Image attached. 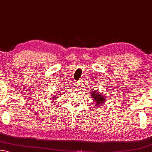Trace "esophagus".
I'll use <instances>...</instances> for the list:
<instances>
[{
    "label": "esophagus",
    "mask_w": 152,
    "mask_h": 152,
    "mask_svg": "<svg viewBox=\"0 0 152 152\" xmlns=\"http://www.w3.org/2000/svg\"><path fill=\"white\" fill-rule=\"evenodd\" d=\"M76 85H77V87H78V88H79V86H80V85H81V83H80V82H77Z\"/></svg>",
    "instance_id": "34e87169"
}]
</instances>
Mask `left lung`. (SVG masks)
Listing matches in <instances>:
<instances>
[{
	"label": "left lung",
	"mask_w": 152,
	"mask_h": 152,
	"mask_svg": "<svg viewBox=\"0 0 152 152\" xmlns=\"http://www.w3.org/2000/svg\"><path fill=\"white\" fill-rule=\"evenodd\" d=\"M99 90H93L91 92V96H92V99L94 101L96 106L99 107L103 104V102H105V97L103 96L101 94L98 92Z\"/></svg>",
	"instance_id": "obj_1"
}]
</instances>
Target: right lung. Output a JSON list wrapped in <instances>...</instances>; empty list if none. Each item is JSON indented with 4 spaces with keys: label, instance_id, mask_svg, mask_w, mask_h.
Masks as SVG:
<instances>
[{
    "label": "right lung",
    "instance_id": "add662e5",
    "mask_svg": "<svg viewBox=\"0 0 152 152\" xmlns=\"http://www.w3.org/2000/svg\"><path fill=\"white\" fill-rule=\"evenodd\" d=\"M56 96H53V97H52V98H51L50 99H51V100H55V99H56V98H57Z\"/></svg>",
    "mask_w": 152,
    "mask_h": 152
}]
</instances>
